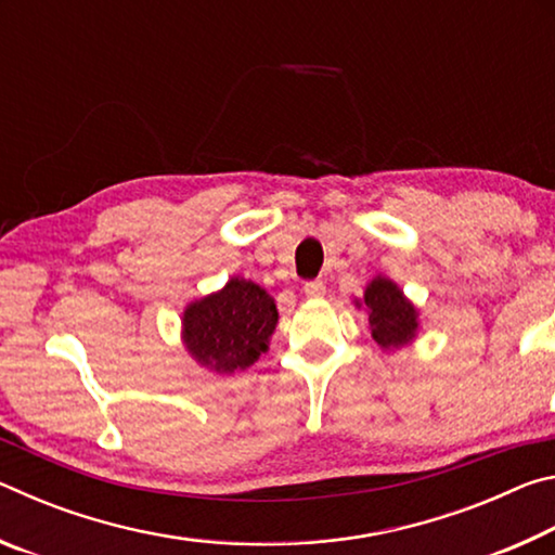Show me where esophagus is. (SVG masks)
Masks as SVG:
<instances>
[{"label":"esophagus","instance_id":"34e87169","mask_svg":"<svg viewBox=\"0 0 555 555\" xmlns=\"http://www.w3.org/2000/svg\"><path fill=\"white\" fill-rule=\"evenodd\" d=\"M304 294L308 298H321L325 294V284H323V281H306Z\"/></svg>","mask_w":555,"mask_h":555}]
</instances>
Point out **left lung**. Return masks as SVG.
<instances>
[{"label": "left lung", "instance_id": "obj_1", "mask_svg": "<svg viewBox=\"0 0 555 555\" xmlns=\"http://www.w3.org/2000/svg\"><path fill=\"white\" fill-rule=\"evenodd\" d=\"M362 306L370 313L374 343L384 350L411 343L418 331V313L393 281L377 276L364 291Z\"/></svg>", "mask_w": 555, "mask_h": 555}]
</instances>
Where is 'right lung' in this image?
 <instances>
[{"label": "right lung", "instance_id": "add662e5", "mask_svg": "<svg viewBox=\"0 0 555 555\" xmlns=\"http://www.w3.org/2000/svg\"><path fill=\"white\" fill-rule=\"evenodd\" d=\"M279 311L255 281L234 276L218 294L195 300L183 313L188 352L220 374L247 370L267 352Z\"/></svg>", "mask_w": 555, "mask_h": 555}]
</instances>
